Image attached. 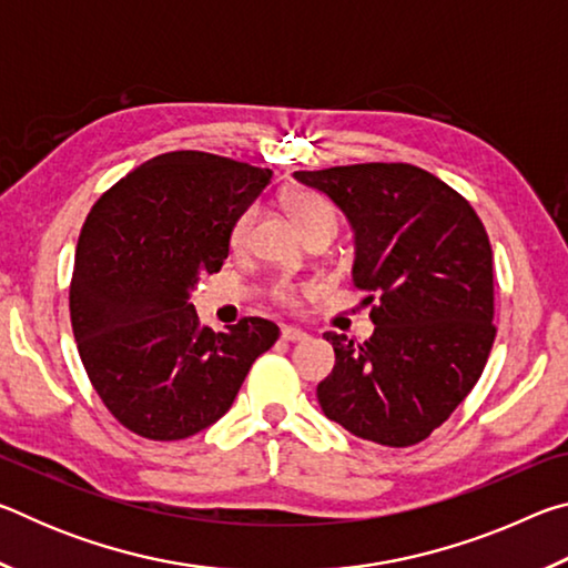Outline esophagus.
<instances>
[{"mask_svg": "<svg viewBox=\"0 0 568 568\" xmlns=\"http://www.w3.org/2000/svg\"><path fill=\"white\" fill-rule=\"evenodd\" d=\"M281 338L287 343H303V341H307V333L295 328V325H285V328L281 331Z\"/></svg>", "mask_w": 568, "mask_h": 568, "instance_id": "34e87169", "label": "esophagus"}]
</instances>
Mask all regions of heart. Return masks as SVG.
<instances>
[{
	"label": "heart",
	"instance_id": "obj_1",
	"mask_svg": "<svg viewBox=\"0 0 568 568\" xmlns=\"http://www.w3.org/2000/svg\"><path fill=\"white\" fill-rule=\"evenodd\" d=\"M285 207H287V213L293 215L295 223L303 227L305 235L315 227H333L335 230V225H338V213H335V207L323 195H315V192H305V190L291 192V195L285 197ZM253 217H255V207H245L243 213L235 217L233 227H230V245L243 247L247 243L250 227H253ZM301 291H303L301 285L287 281V277H281V281L273 283L271 295L277 303L293 305V303H297V295H301Z\"/></svg>",
	"mask_w": 568,
	"mask_h": 568
}]
</instances>
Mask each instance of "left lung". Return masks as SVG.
Instances as JSON below:
<instances>
[{
  "instance_id": "obj_1",
  "label": "left lung",
  "mask_w": 568,
  "mask_h": 568,
  "mask_svg": "<svg viewBox=\"0 0 568 568\" xmlns=\"http://www.w3.org/2000/svg\"><path fill=\"white\" fill-rule=\"evenodd\" d=\"M295 180L343 210L355 233L353 283L378 295L373 338L323 335L335 365L318 383L321 408L363 440L420 444L476 386L496 338L486 227L454 187L406 162Z\"/></svg>"
}]
</instances>
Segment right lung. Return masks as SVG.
Returning a JSON list of instances; mask_svg holds the SVG:
<instances>
[{
  "instance_id": "add662e5",
  "label": "right lung",
  "mask_w": 568,
  "mask_h": 568,
  "mask_svg": "<svg viewBox=\"0 0 568 568\" xmlns=\"http://www.w3.org/2000/svg\"><path fill=\"white\" fill-rule=\"evenodd\" d=\"M271 178L210 152H165L112 185L84 220L70 285L77 351L132 434L180 440L213 426L281 335L265 318L215 333L190 303L197 275L223 267L230 227Z\"/></svg>"
}]
</instances>
